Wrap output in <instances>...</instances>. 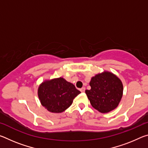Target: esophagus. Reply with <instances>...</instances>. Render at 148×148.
Here are the masks:
<instances>
[{"instance_id": "1", "label": "esophagus", "mask_w": 148, "mask_h": 148, "mask_svg": "<svg viewBox=\"0 0 148 148\" xmlns=\"http://www.w3.org/2000/svg\"><path fill=\"white\" fill-rule=\"evenodd\" d=\"M85 90H86V88H85V87H82V88L80 89V91L82 92H85Z\"/></svg>"}]
</instances>
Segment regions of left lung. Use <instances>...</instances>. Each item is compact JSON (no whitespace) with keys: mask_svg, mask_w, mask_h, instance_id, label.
<instances>
[{"mask_svg":"<svg viewBox=\"0 0 148 148\" xmlns=\"http://www.w3.org/2000/svg\"><path fill=\"white\" fill-rule=\"evenodd\" d=\"M91 89L86 93L92 106L101 113H108L118 106L123 97V86L116 75L104 71L92 77Z\"/></svg>","mask_w":148,"mask_h":148,"instance_id":"obj_1","label":"left lung"}]
</instances>
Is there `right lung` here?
Returning <instances> with one entry per match:
<instances>
[{"instance_id":"obj_1","label":"right lung","mask_w":148,"mask_h":148,"mask_svg":"<svg viewBox=\"0 0 148 148\" xmlns=\"http://www.w3.org/2000/svg\"><path fill=\"white\" fill-rule=\"evenodd\" d=\"M80 92L74 85L61 77L45 80L38 89L41 104L52 113H61L66 110Z\"/></svg>"}]
</instances>
